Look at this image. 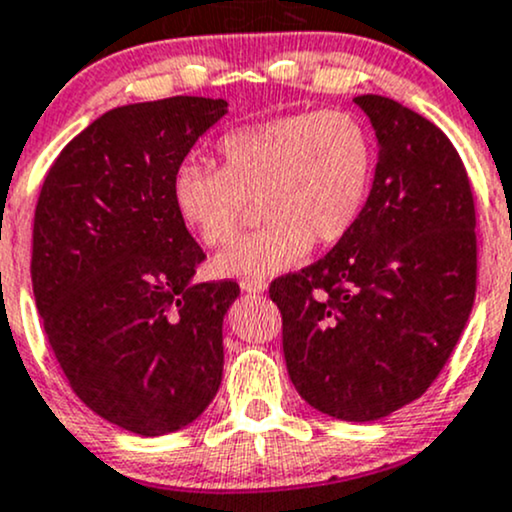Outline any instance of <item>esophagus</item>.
<instances>
[{"instance_id":"34e87169","label":"esophagus","mask_w":512,"mask_h":512,"mask_svg":"<svg viewBox=\"0 0 512 512\" xmlns=\"http://www.w3.org/2000/svg\"><path fill=\"white\" fill-rule=\"evenodd\" d=\"M266 287V280H241V290L249 292V295H258V292H263Z\"/></svg>"}]
</instances>
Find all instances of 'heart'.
<instances>
[{"label": "heart", "mask_w": 512, "mask_h": 512, "mask_svg": "<svg viewBox=\"0 0 512 512\" xmlns=\"http://www.w3.org/2000/svg\"><path fill=\"white\" fill-rule=\"evenodd\" d=\"M222 169L183 162L171 179L181 222L208 246L237 237L251 203L266 225L215 258L225 278L263 280L353 232L370 198L375 142L343 111L295 113L227 132Z\"/></svg>", "instance_id": "b5f03b06"}]
</instances>
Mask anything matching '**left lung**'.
<instances>
[{
    "mask_svg": "<svg viewBox=\"0 0 512 512\" xmlns=\"http://www.w3.org/2000/svg\"><path fill=\"white\" fill-rule=\"evenodd\" d=\"M355 103L380 147L363 217L268 292L302 399L365 423L418 399L455 350L476 292V212L462 159L438 125L387 96Z\"/></svg>",
    "mask_w": 512,
    "mask_h": 512,
    "instance_id": "1",
    "label": "left lung"
}]
</instances>
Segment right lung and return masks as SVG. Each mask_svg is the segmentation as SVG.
<instances>
[{"instance_id":"add662e5","label":"right lung","mask_w":512,"mask_h":512,"mask_svg":"<svg viewBox=\"0 0 512 512\" xmlns=\"http://www.w3.org/2000/svg\"><path fill=\"white\" fill-rule=\"evenodd\" d=\"M225 99L174 96L96 118L40 188L31 280L74 394L137 435L174 433L222 382V321L239 285L193 283L205 261L171 179Z\"/></svg>"}]
</instances>
